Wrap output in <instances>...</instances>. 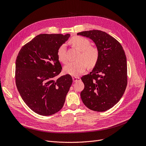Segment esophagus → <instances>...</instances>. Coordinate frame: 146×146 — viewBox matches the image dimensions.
<instances>
[{
    "instance_id": "esophagus-1",
    "label": "esophagus",
    "mask_w": 146,
    "mask_h": 146,
    "mask_svg": "<svg viewBox=\"0 0 146 146\" xmlns=\"http://www.w3.org/2000/svg\"><path fill=\"white\" fill-rule=\"evenodd\" d=\"M73 80L74 82H76L78 81H79L80 80V79L79 78H76V77H73Z\"/></svg>"
}]
</instances>
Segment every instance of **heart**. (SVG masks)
<instances>
[{
	"instance_id": "heart-1",
	"label": "heart",
	"mask_w": 146,
	"mask_h": 146,
	"mask_svg": "<svg viewBox=\"0 0 146 146\" xmlns=\"http://www.w3.org/2000/svg\"><path fill=\"white\" fill-rule=\"evenodd\" d=\"M70 43L74 47L80 51L78 60L75 62L67 63L64 67L66 73L73 76H79L85 72L88 67L94 66L98 60L99 52L98 49L91 46L90 41L86 38L76 36L71 38ZM58 59L63 63L67 61L66 44L61 45L57 50Z\"/></svg>"
}]
</instances>
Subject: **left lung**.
Listing matches in <instances>:
<instances>
[{
	"instance_id": "obj_1",
	"label": "left lung",
	"mask_w": 146,
	"mask_h": 146,
	"mask_svg": "<svg viewBox=\"0 0 146 146\" xmlns=\"http://www.w3.org/2000/svg\"><path fill=\"white\" fill-rule=\"evenodd\" d=\"M78 35L89 38L99 52L92 71L81 78L85 85L81 99L89 109L106 111L119 102L127 85L125 52L115 38L102 31H87Z\"/></svg>"
}]
</instances>
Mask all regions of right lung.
Here are the masks:
<instances>
[{
	"label": "right lung",
	"instance_id": "right-lung-1",
	"mask_svg": "<svg viewBox=\"0 0 146 146\" xmlns=\"http://www.w3.org/2000/svg\"><path fill=\"white\" fill-rule=\"evenodd\" d=\"M70 36L38 35L23 46L17 57L18 90L29 108L41 115H51L63 108L72 84L70 74L56 79L62 69L57 50Z\"/></svg>",
	"mask_w": 146,
	"mask_h": 146
}]
</instances>
